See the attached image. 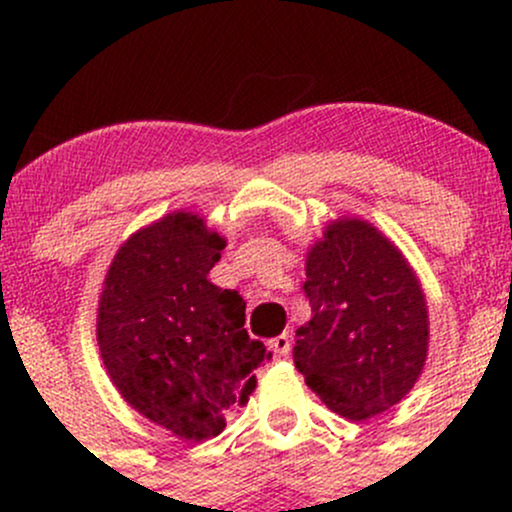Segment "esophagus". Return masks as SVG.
<instances>
[{
  "label": "esophagus",
  "instance_id": "obj_1",
  "mask_svg": "<svg viewBox=\"0 0 512 512\" xmlns=\"http://www.w3.org/2000/svg\"><path fill=\"white\" fill-rule=\"evenodd\" d=\"M269 349H272L276 356H286L291 351V337L284 332V334H279V337L269 339Z\"/></svg>",
  "mask_w": 512,
  "mask_h": 512
}]
</instances>
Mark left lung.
I'll list each match as a JSON object with an SVG mask.
<instances>
[{
  "instance_id": "left-lung-1",
  "label": "left lung",
  "mask_w": 512,
  "mask_h": 512,
  "mask_svg": "<svg viewBox=\"0 0 512 512\" xmlns=\"http://www.w3.org/2000/svg\"><path fill=\"white\" fill-rule=\"evenodd\" d=\"M313 317L293 361L305 385L351 421L409 395L428 356V305L402 250L356 216L330 221L305 257Z\"/></svg>"
}]
</instances>
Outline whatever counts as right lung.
I'll use <instances>...</instances> for the list:
<instances>
[{"label":"right lung","instance_id":"right-lung-1","mask_svg":"<svg viewBox=\"0 0 512 512\" xmlns=\"http://www.w3.org/2000/svg\"><path fill=\"white\" fill-rule=\"evenodd\" d=\"M223 248L204 216L170 211L120 245L98 298L110 383L151 424L190 443L219 436L272 358L243 327V296L207 279Z\"/></svg>","mask_w":512,"mask_h":512}]
</instances>
